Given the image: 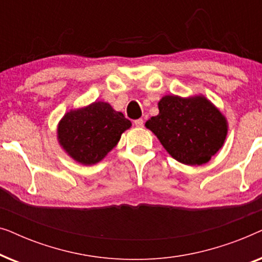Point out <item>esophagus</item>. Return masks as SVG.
Returning a JSON list of instances; mask_svg holds the SVG:
<instances>
[{"mask_svg":"<svg viewBox=\"0 0 262 262\" xmlns=\"http://www.w3.org/2000/svg\"><path fill=\"white\" fill-rule=\"evenodd\" d=\"M134 123L137 127H143V125H144V121H143V119H137V120H135Z\"/></svg>","mask_w":262,"mask_h":262,"instance_id":"esophagus-1","label":"esophagus"}]
</instances>
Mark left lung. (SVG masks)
Returning <instances> with one entry per match:
<instances>
[{
	"instance_id": "1",
	"label": "left lung",
	"mask_w": 262,
	"mask_h": 262,
	"mask_svg": "<svg viewBox=\"0 0 262 262\" xmlns=\"http://www.w3.org/2000/svg\"><path fill=\"white\" fill-rule=\"evenodd\" d=\"M159 111L145 126L179 162L200 166L223 146L227 118L204 95H164L159 101Z\"/></svg>"
}]
</instances>
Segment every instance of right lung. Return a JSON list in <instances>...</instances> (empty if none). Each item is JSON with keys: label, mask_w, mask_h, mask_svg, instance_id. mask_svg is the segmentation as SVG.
Wrapping results in <instances>:
<instances>
[{"label": "right lung", "mask_w": 262, "mask_h": 262, "mask_svg": "<svg viewBox=\"0 0 262 262\" xmlns=\"http://www.w3.org/2000/svg\"><path fill=\"white\" fill-rule=\"evenodd\" d=\"M131 125L110 103L95 101L64 114L57 126V139L71 159L93 166L105 159Z\"/></svg>", "instance_id": "right-lung-1"}]
</instances>
